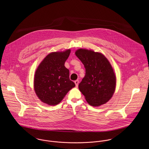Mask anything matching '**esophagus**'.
I'll return each mask as SVG.
<instances>
[{
    "label": "esophagus",
    "mask_w": 149,
    "mask_h": 149,
    "mask_svg": "<svg viewBox=\"0 0 149 149\" xmlns=\"http://www.w3.org/2000/svg\"><path fill=\"white\" fill-rule=\"evenodd\" d=\"M74 83H75V84H76V86L77 87L78 85H79V80H76V81H74Z\"/></svg>",
    "instance_id": "obj_1"
}]
</instances>
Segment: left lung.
<instances>
[{
    "label": "left lung",
    "mask_w": 149,
    "mask_h": 149,
    "mask_svg": "<svg viewBox=\"0 0 149 149\" xmlns=\"http://www.w3.org/2000/svg\"><path fill=\"white\" fill-rule=\"evenodd\" d=\"M75 54L85 68V76L79 85L80 91L92 106L106 104L112 98L116 85L111 64L104 54L92 50L79 49Z\"/></svg>",
    "instance_id": "obj_1"
}]
</instances>
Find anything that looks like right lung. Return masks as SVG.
<instances>
[{"label":"right lung","mask_w":149,"mask_h":149,"mask_svg":"<svg viewBox=\"0 0 149 149\" xmlns=\"http://www.w3.org/2000/svg\"><path fill=\"white\" fill-rule=\"evenodd\" d=\"M70 49L47 54L39 64L34 74V89L38 99L50 106L58 104L67 93L75 86L69 79V70L65 63Z\"/></svg>","instance_id":"obj_1"}]
</instances>
